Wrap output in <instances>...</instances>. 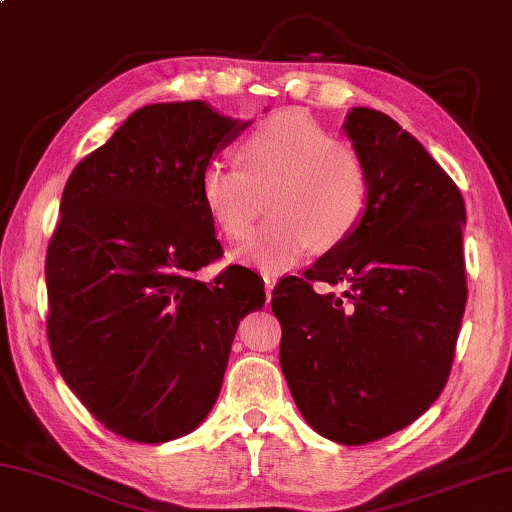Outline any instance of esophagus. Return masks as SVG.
<instances>
[{
	"label": "esophagus",
	"instance_id": "1",
	"mask_svg": "<svg viewBox=\"0 0 512 512\" xmlns=\"http://www.w3.org/2000/svg\"><path fill=\"white\" fill-rule=\"evenodd\" d=\"M273 287H276V278H271V276H264V289H266V301H271Z\"/></svg>",
	"mask_w": 512,
	"mask_h": 512
}]
</instances>
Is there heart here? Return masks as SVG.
I'll use <instances>...</instances> for the list:
<instances>
[{"instance_id":"1","label":"heart","mask_w":512,"mask_h":512,"mask_svg":"<svg viewBox=\"0 0 512 512\" xmlns=\"http://www.w3.org/2000/svg\"><path fill=\"white\" fill-rule=\"evenodd\" d=\"M243 170L211 160L200 177L202 202L227 239L255 230L262 200L271 220L234 259L266 273L285 271L310 253L340 246L370 207V179L361 160L303 112H278L246 137Z\"/></svg>"}]
</instances>
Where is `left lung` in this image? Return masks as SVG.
I'll use <instances>...</instances> for the list:
<instances>
[{
  "label": "left lung",
  "instance_id": "1",
  "mask_svg": "<svg viewBox=\"0 0 512 512\" xmlns=\"http://www.w3.org/2000/svg\"><path fill=\"white\" fill-rule=\"evenodd\" d=\"M370 179L358 230L273 289L280 368L322 437L361 446L414 423L444 391L467 305L460 188L398 121L347 112ZM315 281L346 287L314 292Z\"/></svg>",
  "mask_w": 512,
  "mask_h": 512
}]
</instances>
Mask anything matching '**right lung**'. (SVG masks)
<instances>
[{
	"instance_id": "obj_1",
	"label": "right lung",
	"mask_w": 512,
	"mask_h": 512,
	"mask_svg": "<svg viewBox=\"0 0 512 512\" xmlns=\"http://www.w3.org/2000/svg\"><path fill=\"white\" fill-rule=\"evenodd\" d=\"M248 126L204 101L144 105L66 181L45 259L48 340L68 388L119 437L193 432L239 322L266 301L243 266L195 276L223 253L200 177Z\"/></svg>"
}]
</instances>
